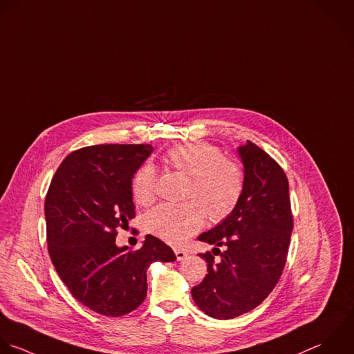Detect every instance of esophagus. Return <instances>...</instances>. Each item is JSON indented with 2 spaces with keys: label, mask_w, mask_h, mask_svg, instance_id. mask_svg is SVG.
<instances>
[{
  "label": "esophagus",
  "mask_w": 354,
  "mask_h": 354,
  "mask_svg": "<svg viewBox=\"0 0 354 354\" xmlns=\"http://www.w3.org/2000/svg\"><path fill=\"white\" fill-rule=\"evenodd\" d=\"M175 255H176L178 261H183L189 254H187V251H185L182 248H175Z\"/></svg>",
  "instance_id": "obj_1"
}]
</instances>
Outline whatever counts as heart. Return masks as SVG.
I'll return each instance as SVG.
<instances>
[{
  "mask_svg": "<svg viewBox=\"0 0 354 354\" xmlns=\"http://www.w3.org/2000/svg\"><path fill=\"white\" fill-rule=\"evenodd\" d=\"M168 168L189 176L186 200L182 204H161L146 215V230L169 243L182 244L197 233L208 215L221 222L236 209L244 190L241 165L223 157L209 143H183L169 149L164 156ZM156 169L143 165L132 182L133 198L149 205L156 198Z\"/></svg>",
  "mask_w": 354,
  "mask_h": 354,
  "instance_id": "b5f03b06",
  "label": "heart"
}]
</instances>
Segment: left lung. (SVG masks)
<instances>
[{
	"mask_svg": "<svg viewBox=\"0 0 354 354\" xmlns=\"http://www.w3.org/2000/svg\"><path fill=\"white\" fill-rule=\"evenodd\" d=\"M237 151L244 165L243 196L230 216L198 236L223 251L212 250L219 251L218 259L200 254L208 273L192 290L196 305L219 320L248 313L269 297L284 270L294 227L283 168L250 140Z\"/></svg>",
	"mask_w": 354,
	"mask_h": 354,
	"instance_id": "1",
	"label": "left lung"
}]
</instances>
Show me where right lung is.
<instances>
[{
    "instance_id": "1",
    "label": "right lung",
    "mask_w": 354,
    "mask_h": 354,
    "mask_svg": "<svg viewBox=\"0 0 354 354\" xmlns=\"http://www.w3.org/2000/svg\"><path fill=\"white\" fill-rule=\"evenodd\" d=\"M151 145H96L70 153L45 198L50 261L73 297L91 310L120 317L146 298L147 268L174 262V251L147 234L138 251L118 247V227L135 216L132 178Z\"/></svg>"
}]
</instances>
